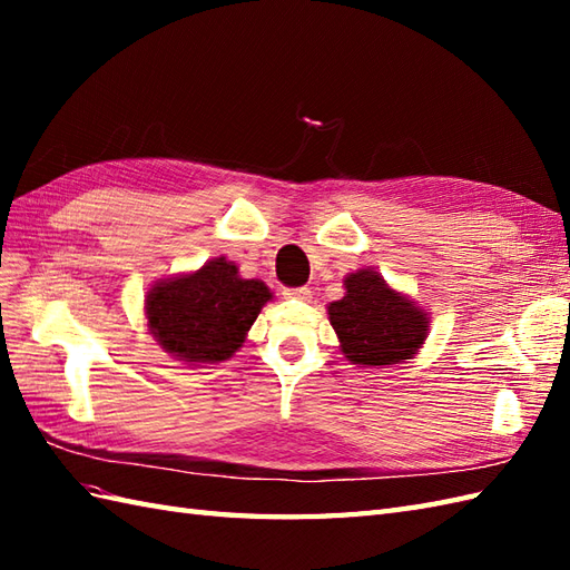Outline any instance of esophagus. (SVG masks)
<instances>
[{"instance_id":"obj_1","label":"esophagus","mask_w":570,"mask_h":570,"mask_svg":"<svg viewBox=\"0 0 570 570\" xmlns=\"http://www.w3.org/2000/svg\"><path fill=\"white\" fill-rule=\"evenodd\" d=\"M284 298H294V301H311V292L306 286H296V288H284Z\"/></svg>"}]
</instances>
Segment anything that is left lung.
<instances>
[{"label": "left lung", "mask_w": 570, "mask_h": 570, "mask_svg": "<svg viewBox=\"0 0 570 570\" xmlns=\"http://www.w3.org/2000/svg\"><path fill=\"white\" fill-rule=\"evenodd\" d=\"M328 318L343 355L365 367H390L414 357L429 333L426 311L372 269L345 276V296L328 306Z\"/></svg>", "instance_id": "obj_1"}]
</instances>
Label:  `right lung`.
Returning <instances> with one entry per match:
<instances>
[{"label": "right lung", "mask_w": 570, "mask_h": 570, "mask_svg": "<svg viewBox=\"0 0 570 570\" xmlns=\"http://www.w3.org/2000/svg\"><path fill=\"white\" fill-rule=\"evenodd\" d=\"M272 301L259 278H242L235 262L215 257L198 272L161 278L147 292V325L168 355L186 365L233 357Z\"/></svg>", "instance_id": "obj_1"}]
</instances>
